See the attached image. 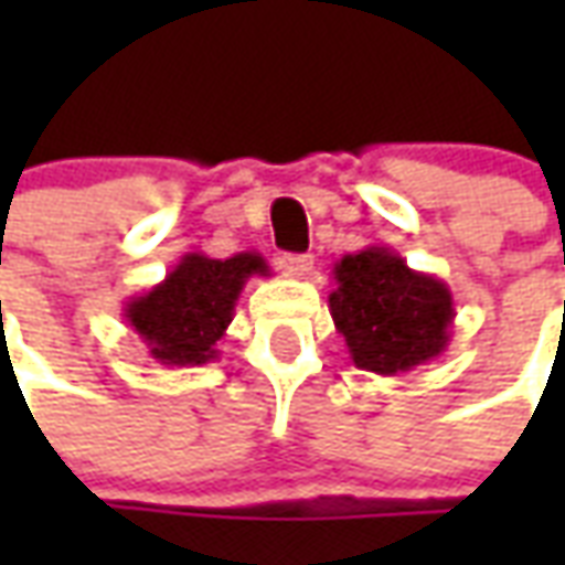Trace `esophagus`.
Here are the masks:
<instances>
[{
  "mask_svg": "<svg viewBox=\"0 0 565 565\" xmlns=\"http://www.w3.org/2000/svg\"><path fill=\"white\" fill-rule=\"evenodd\" d=\"M281 269L290 278H306L308 271L315 269V257L311 254H284Z\"/></svg>",
  "mask_w": 565,
  "mask_h": 565,
  "instance_id": "obj_1",
  "label": "esophagus"
}]
</instances>
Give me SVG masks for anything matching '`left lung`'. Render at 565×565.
<instances>
[{"instance_id": "obj_1", "label": "left lung", "mask_w": 565, "mask_h": 565, "mask_svg": "<svg viewBox=\"0 0 565 565\" xmlns=\"http://www.w3.org/2000/svg\"><path fill=\"white\" fill-rule=\"evenodd\" d=\"M330 315L356 369L399 375L448 351L454 296L436 275L408 269L391 247H363L332 266Z\"/></svg>"}]
</instances>
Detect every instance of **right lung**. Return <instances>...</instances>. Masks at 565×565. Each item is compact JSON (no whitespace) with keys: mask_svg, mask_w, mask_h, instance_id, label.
Wrapping results in <instances>:
<instances>
[{"mask_svg":"<svg viewBox=\"0 0 565 565\" xmlns=\"http://www.w3.org/2000/svg\"><path fill=\"white\" fill-rule=\"evenodd\" d=\"M254 275H271L257 250L226 259L184 254L160 284L129 299L124 318L148 348V356L162 366H205L221 356L217 342L233 323L235 302Z\"/></svg>","mask_w":565,"mask_h":565,"instance_id":"add662e5","label":"right lung"}]
</instances>
